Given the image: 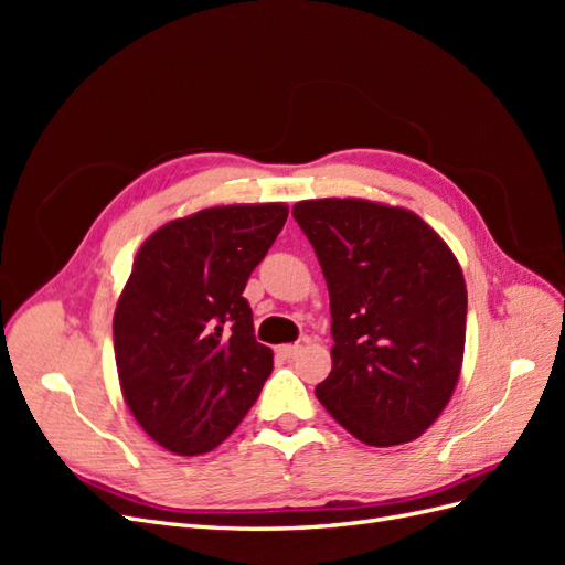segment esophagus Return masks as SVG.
<instances>
[{"label": "esophagus", "instance_id": "34e87169", "mask_svg": "<svg viewBox=\"0 0 565 565\" xmlns=\"http://www.w3.org/2000/svg\"><path fill=\"white\" fill-rule=\"evenodd\" d=\"M276 351L280 358H285V361H292V358H297L301 353V347L299 344H282Z\"/></svg>", "mask_w": 565, "mask_h": 565}]
</instances>
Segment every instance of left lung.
Returning <instances> with one entry per match:
<instances>
[{
  "label": "left lung",
  "instance_id": "left-lung-1",
  "mask_svg": "<svg viewBox=\"0 0 565 565\" xmlns=\"http://www.w3.org/2000/svg\"><path fill=\"white\" fill-rule=\"evenodd\" d=\"M292 216L330 289L332 372L318 401L367 446L419 438L465 358L467 285L452 249L415 212L370 200H303Z\"/></svg>",
  "mask_w": 565,
  "mask_h": 565
}]
</instances>
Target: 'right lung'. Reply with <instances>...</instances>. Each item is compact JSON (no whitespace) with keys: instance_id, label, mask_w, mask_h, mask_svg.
I'll return each instance as SVG.
<instances>
[{"instance_id":"right-lung-1","label":"right lung","mask_w":565,"mask_h":565,"mask_svg":"<svg viewBox=\"0 0 565 565\" xmlns=\"http://www.w3.org/2000/svg\"><path fill=\"white\" fill-rule=\"evenodd\" d=\"M285 221L282 202L210 207L136 252L113 318L115 363L134 419L164 450H214L259 398L273 351L243 292Z\"/></svg>"}]
</instances>
